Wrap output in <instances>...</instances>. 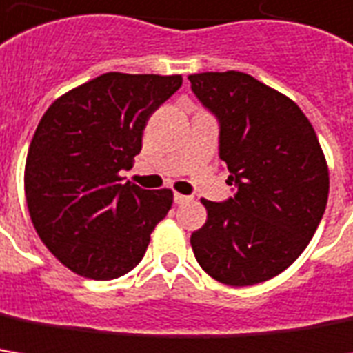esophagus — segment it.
<instances>
[{"mask_svg":"<svg viewBox=\"0 0 353 353\" xmlns=\"http://www.w3.org/2000/svg\"><path fill=\"white\" fill-rule=\"evenodd\" d=\"M188 202H192V196H186V194H174V204H188Z\"/></svg>","mask_w":353,"mask_h":353,"instance_id":"obj_1","label":"esophagus"}]
</instances>
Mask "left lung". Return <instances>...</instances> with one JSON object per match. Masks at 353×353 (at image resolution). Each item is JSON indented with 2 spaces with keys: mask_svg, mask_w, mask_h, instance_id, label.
<instances>
[{
  "mask_svg": "<svg viewBox=\"0 0 353 353\" xmlns=\"http://www.w3.org/2000/svg\"><path fill=\"white\" fill-rule=\"evenodd\" d=\"M219 124V157L235 194L202 200L194 256L227 285H254L292 266L325 214L328 169L311 122L292 99L241 72L188 75Z\"/></svg>",
  "mask_w": 353,
  "mask_h": 353,
  "instance_id": "1",
  "label": "left lung"
}]
</instances>
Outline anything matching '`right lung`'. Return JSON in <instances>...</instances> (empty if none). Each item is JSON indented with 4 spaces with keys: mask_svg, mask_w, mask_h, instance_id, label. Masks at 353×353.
<instances>
[{
    "mask_svg": "<svg viewBox=\"0 0 353 353\" xmlns=\"http://www.w3.org/2000/svg\"><path fill=\"white\" fill-rule=\"evenodd\" d=\"M181 75L105 73L54 101L30 141L25 194L32 225L63 266L91 280L136 268L172 192L122 182L153 114Z\"/></svg>",
    "mask_w": 353,
    "mask_h": 353,
    "instance_id": "obj_1",
    "label": "right lung"
}]
</instances>
